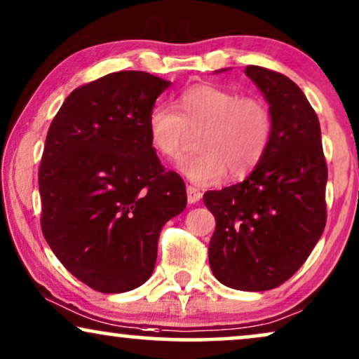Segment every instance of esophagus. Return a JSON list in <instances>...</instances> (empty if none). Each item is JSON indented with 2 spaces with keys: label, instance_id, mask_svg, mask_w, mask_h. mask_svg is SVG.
<instances>
[{
  "label": "esophagus",
  "instance_id": "34e87169",
  "mask_svg": "<svg viewBox=\"0 0 359 359\" xmlns=\"http://www.w3.org/2000/svg\"><path fill=\"white\" fill-rule=\"evenodd\" d=\"M200 198H202V192H200L197 187H192V185H189V187H187L189 203H197V202H200Z\"/></svg>",
  "mask_w": 359,
  "mask_h": 359
}]
</instances>
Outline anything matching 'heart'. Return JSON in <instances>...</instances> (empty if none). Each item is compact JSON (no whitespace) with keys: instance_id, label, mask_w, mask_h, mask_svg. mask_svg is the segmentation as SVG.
<instances>
[{"instance_id":"obj_1","label":"heart","mask_w":359,"mask_h":359,"mask_svg":"<svg viewBox=\"0 0 359 359\" xmlns=\"http://www.w3.org/2000/svg\"><path fill=\"white\" fill-rule=\"evenodd\" d=\"M177 108L157 103L146 119L147 135L162 159L175 162L197 135V156L180 164V170L197 185L217 184L226 175L245 177L266 156L272 137L267 104L235 90L198 83L185 88Z\"/></svg>"}]
</instances>
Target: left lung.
<instances>
[{
    "mask_svg": "<svg viewBox=\"0 0 359 359\" xmlns=\"http://www.w3.org/2000/svg\"><path fill=\"white\" fill-rule=\"evenodd\" d=\"M245 72L269 103L271 144L243 182L210 190L203 203L217 222L208 245L213 276L259 292L290 279L322 236L328 170L317 113L302 90L264 67Z\"/></svg>",
    "mask_w": 359,
    "mask_h": 359,
    "instance_id": "obj_1",
    "label": "left lung"
}]
</instances>
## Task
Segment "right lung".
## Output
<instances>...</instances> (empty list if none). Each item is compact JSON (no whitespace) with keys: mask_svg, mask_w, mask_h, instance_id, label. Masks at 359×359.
Instances as JSON below:
<instances>
[{"mask_svg":"<svg viewBox=\"0 0 359 359\" xmlns=\"http://www.w3.org/2000/svg\"><path fill=\"white\" fill-rule=\"evenodd\" d=\"M169 85L147 72L108 74L75 88L47 131L42 233L65 269L98 292L144 284L162 226L187 205L182 177L164 169L146 128Z\"/></svg>","mask_w":359,"mask_h":359,"instance_id":"obj_1","label":"right lung"}]
</instances>
